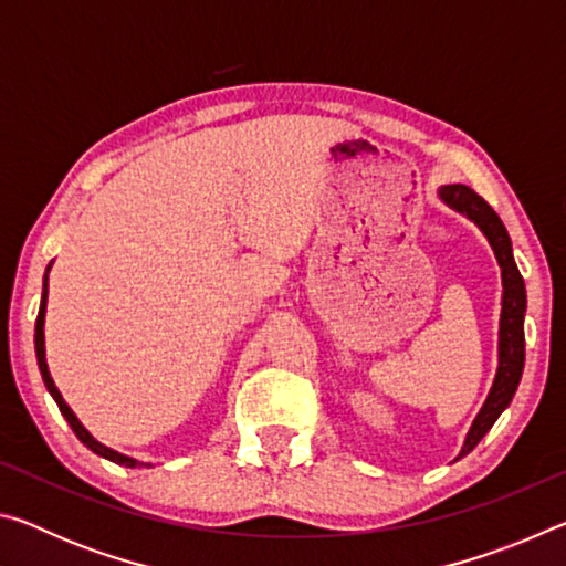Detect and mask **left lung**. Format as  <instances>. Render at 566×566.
<instances>
[{"label": "left lung", "mask_w": 566, "mask_h": 566, "mask_svg": "<svg viewBox=\"0 0 566 566\" xmlns=\"http://www.w3.org/2000/svg\"><path fill=\"white\" fill-rule=\"evenodd\" d=\"M439 199L447 207L457 209L459 214L482 229L484 237L490 239L496 262L502 266V319H500V367H496L494 385L490 389L484 407L479 409L472 429L464 439V447L459 457L472 452L486 432H490L496 417L510 407L516 387H520L522 369H524V312H526V290L520 270H516L512 254V239L506 234V227L496 217L494 209L467 185H444L439 187Z\"/></svg>", "instance_id": "8db88e82"}]
</instances>
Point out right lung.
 <instances>
[{"instance_id": "add662e5", "label": "right lung", "mask_w": 566, "mask_h": 566, "mask_svg": "<svg viewBox=\"0 0 566 566\" xmlns=\"http://www.w3.org/2000/svg\"><path fill=\"white\" fill-rule=\"evenodd\" d=\"M46 272H50V266H46ZM44 314H46V274H44V292H42L40 314H36V324H34V349H36V364H40V371H42L44 385H46V389H50V395L54 397L56 407H60V411L64 415V419L70 421L72 432L76 434V439H80V442H82L84 447L92 449L94 454H99V457H104V459H109V462H114V464H122V467H139L142 462H137V459H132V457H127V454L114 452V449H109V447H104L102 442H97V439H94V437L87 432V429L82 427V421L76 419V415H74V411L70 409V405H66V401L62 399L60 389L54 387L52 375H50V367H46V357H44Z\"/></svg>"}]
</instances>
